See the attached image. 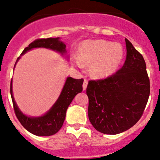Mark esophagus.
<instances>
[{
	"label": "esophagus",
	"mask_w": 160,
	"mask_h": 160,
	"mask_svg": "<svg viewBox=\"0 0 160 160\" xmlns=\"http://www.w3.org/2000/svg\"><path fill=\"white\" fill-rule=\"evenodd\" d=\"M87 86H88V80H84L83 81V90H85L87 89Z\"/></svg>",
	"instance_id": "1"
}]
</instances>
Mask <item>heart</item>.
Segmentation results:
<instances>
[{"label":"heart","instance_id":"b5f03b06","mask_svg":"<svg viewBox=\"0 0 160 160\" xmlns=\"http://www.w3.org/2000/svg\"><path fill=\"white\" fill-rule=\"evenodd\" d=\"M124 57V49L119 43L104 40L86 42L80 49L77 64L83 67V62H94L92 72L97 77H107L116 70Z\"/></svg>","mask_w":160,"mask_h":160}]
</instances>
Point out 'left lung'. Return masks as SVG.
Masks as SVG:
<instances>
[{
  "label": "left lung",
  "instance_id": "1",
  "mask_svg": "<svg viewBox=\"0 0 160 160\" xmlns=\"http://www.w3.org/2000/svg\"><path fill=\"white\" fill-rule=\"evenodd\" d=\"M123 67L104 79L91 80L87 87L88 117L98 132L116 135L135 125L144 112L150 93L146 62L125 38Z\"/></svg>",
  "mask_w": 160,
  "mask_h": 160
}]
</instances>
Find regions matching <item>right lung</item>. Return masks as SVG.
Listing matches in <instances>:
<instances>
[{
	"instance_id": "obj_1",
	"label": "right lung",
	"mask_w": 160,
	"mask_h": 160,
	"mask_svg": "<svg viewBox=\"0 0 160 160\" xmlns=\"http://www.w3.org/2000/svg\"><path fill=\"white\" fill-rule=\"evenodd\" d=\"M34 48H46L59 52L62 55L67 52L66 45L59 40V38H38L35 40L28 45V47L23 50L21 55L25 54L26 52ZM19 59L20 57L18 58L15 64ZM83 79H73L72 77H67L59 98L50 110L41 117L33 118L26 116L19 110L13 97L11 80V96L16 117L22 126L32 134L38 136H49L54 135L62 128L65 120L67 110L70 103L72 102L76 95L83 90Z\"/></svg>"
}]
</instances>
